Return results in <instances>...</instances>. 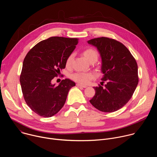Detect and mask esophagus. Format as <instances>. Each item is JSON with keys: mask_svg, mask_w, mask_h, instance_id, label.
I'll use <instances>...</instances> for the list:
<instances>
[{"mask_svg": "<svg viewBox=\"0 0 157 157\" xmlns=\"http://www.w3.org/2000/svg\"><path fill=\"white\" fill-rule=\"evenodd\" d=\"M76 86H78V87H83V88H86V87H87V86H85V85H82V84H79V83L76 84Z\"/></svg>", "mask_w": 157, "mask_h": 157, "instance_id": "34e87169", "label": "esophagus"}]
</instances>
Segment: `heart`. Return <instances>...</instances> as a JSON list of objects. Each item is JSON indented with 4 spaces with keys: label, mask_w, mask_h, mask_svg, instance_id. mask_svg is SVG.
<instances>
[{
    "label": "heart",
    "mask_w": 157,
    "mask_h": 157,
    "mask_svg": "<svg viewBox=\"0 0 157 157\" xmlns=\"http://www.w3.org/2000/svg\"><path fill=\"white\" fill-rule=\"evenodd\" d=\"M82 56L84 58L90 63H95L98 58V52L92 48H88L84 50L82 52ZM73 60V55H70L66 59V66L67 68H70L72 65ZM71 79L81 84H87L89 83L94 78V75L93 73H76L71 75Z\"/></svg>",
    "instance_id": "heart-1"
}]
</instances>
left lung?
<instances>
[{
    "label": "left lung",
    "instance_id": "left-lung-1",
    "mask_svg": "<svg viewBox=\"0 0 157 157\" xmlns=\"http://www.w3.org/2000/svg\"><path fill=\"white\" fill-rule=\"evenodd\" d=\"M87 43L97 48L102 59L101 80L105 86L94 87L95 95L89 101L97 109L113 113L124 106L132 98L139 82L136 60L124 44L107 37Z\"/></svg>",
    "mask_w": 157,
    "mask_h": 157
}]
</instances>
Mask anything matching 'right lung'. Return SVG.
I'll list each match as a JSON object with an SVG mask.
<instances>
[{
  "instance_id": "add662e5",
  "label": "right lung",
  "mask_w": 157,
  "mask_h": 157,
  "mask_svg": "<svg viewBox=\"0 0 157 157\" xmlns=\"http://www.w3.org/2000/svg\"><path fill=\"white\" fill-rule=\"evenodd\" d=\"M78 38L52 36L35 45L27 54L20 82L24 99L38 116L50 117L63 107L70 89L75 82L69 79L57 86L52 83L74 51Z\"/></svg>"
}]
</instances>
